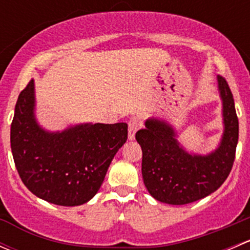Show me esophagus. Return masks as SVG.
<instances>
[{"label":"esophagus","mask_w":250,"mask_h":250,"mask_svg":"<svg viewBox=\"0 0 250 250\" xmlns=\"http://www.w3.org/2000/svg\"><path fill=\"white\" fill-rule=\"evenodd\" d=\"M139 123H138L137 118H130L128 122V139L133 140L135 138V133H137Z\"/></svg>","instance_id":"obj_1"}]
</instances>
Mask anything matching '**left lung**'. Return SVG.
<instances>
[{
    "instance_id": "obj_1",
    "label": "left lung",
    "mask_w": 250,
    "mask_h": 250,
    "mask_svg": "<svg viewBox=\"0 0 250 250\" xmlns=\"http://www.w3.org/2000/svg\"><path fill=\"white\" fill-rule=\"evenodd\" d=\"M223 100L224 134L215 151L190 155L180 146L169 123L157 118L145 122L135 134L143 150L144 184L155 200L180 206L192 203L218 190L228 179L238 143V118L228 82L218 76Z\"/></svg>"
}]
</instances>
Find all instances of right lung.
Wrapping results in <instances>:
<instances>
[{
	"label": "right lung",
	"mask_w": 250,
	"mask_h": 250,
	"mask_svg": "<svg viewBox=\"0 0 250 250\" xmlns=\"http://www.w3.org/2000/svg\"><path fill=\"white\" fill-rule=\"evenodd\" d=\"M34 80L18 97L11 125L14 163L37 197L64 207L92 200L111 161L128 138L127 123H84L48 132L35 118Z\"/></svg>",
	"instance_id": "right-lung-1"
}]
</instances>
